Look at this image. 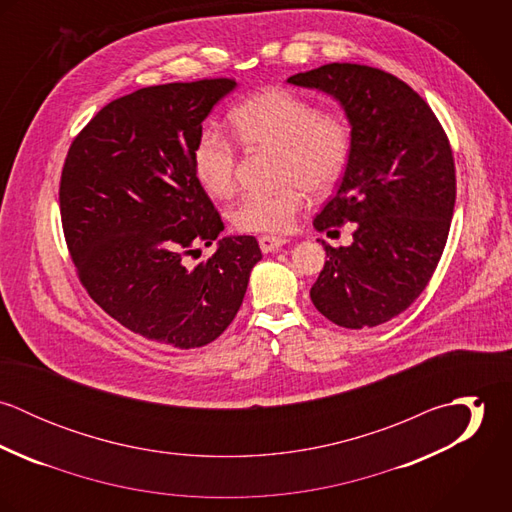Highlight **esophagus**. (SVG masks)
<instances>
[{"label":"esophagus","instance_id":"1","mask_svg":"<svg viewBox=\"0 0 512 512\" xmlns=\"http://www.w3.org/2000/svg\"><path fill=\"white\" fill-rule=\"evenodd\" d=\"M258 242H260V248H262V252H276V250H280L282 246H286L290 240H286V238H282V236H270V234H262L260 238H258Z\"/></svg>","mask_w":512,"mask_h":512}]
</instances>
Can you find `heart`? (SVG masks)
Masks as SVG:
<instances>
[{
    "instance_id": "heart-1",
    "label": "heart",
    "mask_w": 512,
    "mask_h": 512,
    "mask_svg": "<svg viewBox=\"0 0 512 512\" xmlns=\"http://www.w3.org/2000/svg\"><path fill=\"white\" fill-rule=\"evenodd\" d=\"M230 124L248 149L278 155L276 179L282 185L270 195H250L230 211V222L242 232L282 234L292 230L307 195L321 197L343 179L351 151L353 126L339 110H319L311 100L286 88H266L230 112ZM238 149L219 130H205L195 146L193 167L203 189L226 199L236 185Z\"/></svg>"
}]
</instances>
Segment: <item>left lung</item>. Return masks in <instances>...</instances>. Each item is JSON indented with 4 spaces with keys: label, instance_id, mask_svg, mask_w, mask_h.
I'll return each mask as SVG.
<instances>
[{
    "label": "left lung",
    "instance_id": "1",
    "mask_svg": "<svg viewBox=\"0 0 512 512\" xmlns=\"http://www.w3.org/2000/svg\"><path fill=\"white\" fill-rule=\"evenodd\" d=\"M288 82L337 98L353 126L347 171L313 226L357 230L351 246L321 242L327 262L311 301L339 327L386 323L426 290L443 254L455 207L449 140L428 102L394 74L329 63Z\"/></svg>",
    "mask_w": 512,
    "mask_h": 512
}]
</instances>
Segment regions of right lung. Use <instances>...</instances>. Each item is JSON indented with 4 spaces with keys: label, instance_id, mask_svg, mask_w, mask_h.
<instances>
[{
    "label": "right lung",
    "instance_id": "1",
    "mask_svg": "<svg viewBox=\"0 0 512 512\" xmlns=\"http://www.w3.org/2000/svg\"><path fill=\"white\" fill-rule=\"evenodd\" d=\"M234 86L203 78L112 100L74 138L61 173L63 232L80 284L118 323L177 349L219 337L262 258L254 236H228L195 268L183 260L224 230L193 153L203 120Z\"/></svg>",
    "mask_w": 512,
    "mask_h": 512
}]
</instances>
